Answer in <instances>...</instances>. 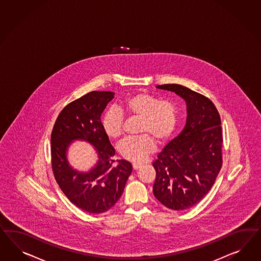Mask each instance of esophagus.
<instances>
[{"label":"esophagus","instance_id":"obj_1","mask_svg":"<svg viewBox=\"0 0 261 261\" xmlns=\"http://www.w3.org/2000/svg\"><path fill=\"white\" fill-rule=\"evenodd\" d=\"M142 164H140V163H133V168H134V170H138L139 168H141Z\"/></svg>","mask_w":261,"mask_h":261}]
</instances>
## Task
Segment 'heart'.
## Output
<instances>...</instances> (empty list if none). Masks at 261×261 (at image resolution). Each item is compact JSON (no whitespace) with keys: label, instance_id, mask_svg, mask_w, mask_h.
I'll use <instances>...</instances> for the list:
<instances>
[{"label":"heart","instance_id":"b5f03b06","mask_svg":"<svg viewBox=\"0 0 261 261\" xmlns=\"http://www.w3.org/2000/svg\"><path fill=\"white\" fill-rule=\"evenodd\" d=\"M124 114L140 119L138 134L141 135L125 139L118 148L124 159L135 163H141L156 149V141L160 145L171 141L178 125L179 109L175 102L148 92H136L126 97L118 109L112 107L102 115V128L112 140L119 139L123 134Z\"/></svg>","mask_w":261,"mask_h":261}]
</instances>
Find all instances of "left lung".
I'll return each instance as SVG.
<instances>
[{
  "instance_id": "obj_1",
  "label": "left lung",
  "mask_w": 261,
  "mask_h": 261,
  "mask_svg": "<svg viewBox=\"0 0 261 261\" xmlns=\"http://www.w3.org/2000/svg\"><path fill=\"white\" fill-rule=\"evenodd\" d=\"M185 99L186 126L157 155L153 194L167 208H192L208 194L222 167L220 115L204 95L178 84L158 85Z\"/></svg>"
}]
</instances>
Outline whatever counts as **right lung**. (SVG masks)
I'll return each mask as SVG.
<instances>
[{
	"label": "right lung",
	"instance_id": "obj_1",
	"mask_svg": "<svg viewBox=\"0 0 261 261\" xmlns=\"http://www.w3.org/2000/svg\"><path fill=\"white\" fill-rule=\"evenodd\" d=\"M114 97L112 91L93 90L67 104L51 132V167L62 192L76 207L90 214H102L115 205L124 192L133 166L121 160L114 166L115 149L101 126V114ZM84 139L99 154L97 167L88 174L73 171L67 163L69 142Z\"/></svg>",
	"mask_w": 261,
	"mask_h": 261
}]
</instances>
